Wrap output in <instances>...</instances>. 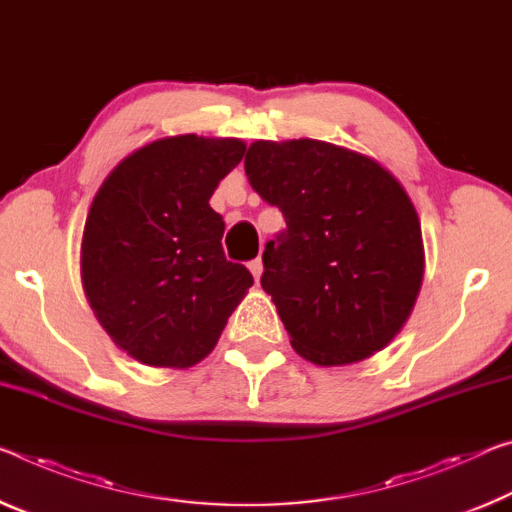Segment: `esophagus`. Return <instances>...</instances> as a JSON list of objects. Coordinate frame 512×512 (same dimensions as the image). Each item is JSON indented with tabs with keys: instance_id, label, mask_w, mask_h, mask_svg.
Listing matches in <instances>:
<instances>
[{
	"instance_id": "esophagus-1",
	"label": "esophagus",
	"mask_w": 512,
	"mask_h": 512,
	"mask_svg": "<svg viewBox=\"0 0 512 512\" xmlns=\"http://www.w3.org/2000/svg\"><path fill=\"white\" fill-rule=\"evenodd\" d=\"M248 269H250V273H253V278H255V282H259V278H262V271H264L262 257H257V259H253V262H250V264H248Z\"/></svg>"
}]
</instances>
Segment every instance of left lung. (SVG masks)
Listing matches in <instances>:
<instances>
[{
	"label": "left lung",
	"mask_w": 512,
	"mask_h": 512,
	"mask_svg": "<svg viewBox=\"0 0 512 512\" xmlns=\"http://www.w3.org/2000/svg\"><path fill=\"white\" fill-rule=\"evenodd\" d=\"M243 168L287 223L266 243L262 287L294 351L321 367L383 351L424 280L419 216L399 180L371 157L314 139L250 143Z\"/></svg>",
	"instance_id": "left-lung-1"
}]
</instances>
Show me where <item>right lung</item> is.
<instances>
[{
  "instance_id": "right-lung-1",
  "label": "right lung",
  "mask_w": 512,
  "mask_h": 512,
  "mask_svg": "<svg viewBox=\"0 0 512 512\" xmlns=\"http://www.w3.org/2000/svg\"><path fill=\"white\" fill-rule=\"evenodd\" d=\"M246 143L180 134L125 157L95 193L81 239V285L113 344L148 367L186 369L214 351L253 287L223 255L209 207Z\"/></svg>"
}]
</instances>
